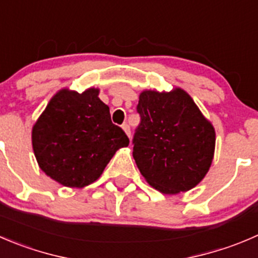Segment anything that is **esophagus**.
Listing matches in <instances>:
<instances>
[{
	"mask_svg": "<svg viewBox=\"0 0 258 258\" xmlns=\"http://www.w3.org/2000/svg\"><path fill=\"white\" fill-rule=\"evenodd\" d=\"M122 130H123L124 134H126L127 136L131 137V130H130V126H128V124H127V123L122 124Z\"/></svg>",
	"mask_w": 258,
	"mask_h": 258,
	"instance_id": "34e87169",
	"label": "esophagus"
}]
</instances>
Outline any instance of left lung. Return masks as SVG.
Listing matches in <instances>:
<instances>
[{"label":"left lung","instance_id":"obj_1","mask_svg":"<svg viewBox=\"0 0 258 258\" xmlns=\"http://www.w3.org/2000/svg\"><path fill=\"white\" fill-rule=\"evenodd\" d=\"M134 136V159L142 176L162 194H179L199 184L209 171L216 131L181 88L142 91Z\"/></svg>","mask_w":258,"mask_h":258}]
</instances>
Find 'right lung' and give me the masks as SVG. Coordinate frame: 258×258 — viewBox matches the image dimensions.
<instances>
[{
    "label": "right lung",
    "instance_id": "add662e5",
    "mask_svg": "<svg viewBox=\"0 0 258 258\" xmlns=\"http://www.w3.org/2000/svg\"><path fill=\"white\" fill-rule=\"evenodd\" d=\"M98 88L60 89L32 126V150L40 169L68 187L96 181L128 137L112 123Z\"/></svg>",
    "mask_w": 258,
    "mask_h": 258
}]
</instances>
